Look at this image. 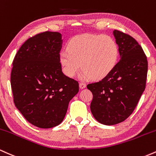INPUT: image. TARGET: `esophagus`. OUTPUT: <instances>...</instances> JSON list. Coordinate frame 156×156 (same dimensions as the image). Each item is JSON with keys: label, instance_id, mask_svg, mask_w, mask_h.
Returning <instances> with one entry per match:
<instances>
[{"label": "esophagus", "instance_id": "esophagus-1", "mask_svg": "<svg viewBox=\"0 0 156 156\" xmlns=\"http://www.w3.org/2000/svg\"><path fill=\"white\" fill-rule=\"evenodd\" d=\"M86 87V85H85V83H80V87L81 89H83V88H85V87Z\"/></svg>", "mask_w": 156, "mask_h": 156}]
</instances>
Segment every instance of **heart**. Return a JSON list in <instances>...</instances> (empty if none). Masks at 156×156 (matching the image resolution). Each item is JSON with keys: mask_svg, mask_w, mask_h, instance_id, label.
<instances>
[{"mask_svg": "<svg viewBox=\"0 0 156 156\" xmlns=\"http://www.w3.org/2000/svg\"><path fill=\"white\" fill-rule=\"evenodd\" d=\"M67 50L60 52L59 60L64 73L70 77L74 76L81 66L82 79L101 80L113 71L118 61V45L108 35H77L69 42Z\"/></svg>", "mask_w": 156, "mask_h": 156, "instance_id": "b5f03b06", "label": "heart"}]
</instances>
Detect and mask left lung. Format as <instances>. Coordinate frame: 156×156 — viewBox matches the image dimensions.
Listing matches in <instances>:
<instances>
[{"label":"left lung","instance_id":"left-lung-1","mask_svg":"<svg viewBox=\"0 0 156 156\" xmlns=\"http://www.w3.org/2000/svg\"><path fill=\"white\" fill-rule=\"evenodd\" d=\"M121 59L108 76L87 85L93 94L90 111L101 124L113 125L132 114L146 87L147 59L133 37L113 31Z\"/></svg>","mask_w":156,"mask_h":156}]
</instances>
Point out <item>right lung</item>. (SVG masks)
<instances>
[{
  "mask_svg": "<svg viewBox=\"0 0 156 156\" xmlns=\"http://www.w3.org/2000/svg\"><path fill=\"white\" fill-rule=\"evenodd\" d=\"M61 34L45 31L29 38L12 62L11 87L15 106L40 128L59 125L79 91L76 80L62 72Z\"/></svg>",
  "mask_w": 156,
  "mask_h": 156,
  "instance_id": "1",
  "label": "right lung"
}]
</instances>
